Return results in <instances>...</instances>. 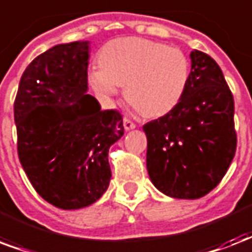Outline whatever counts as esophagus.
<instances>
[{
  "mask_svg": "<svg viewBox=\"0 0 252 252\" xmlns=\"http://www.w3.org/2000/svg\"><path fill=\"white\" fill-rule=\"evenodd\" d=\"M123 126H124V129L126 130H130V129H134V128H136L134 123L130 122L129 119H126V118L123 120Z\"/></svg>",
  "mask_w": 252,
  "mask_h": 252,
  "instance_id": "esophagus-1",
  "label": "esophagus"
}]
</instances>
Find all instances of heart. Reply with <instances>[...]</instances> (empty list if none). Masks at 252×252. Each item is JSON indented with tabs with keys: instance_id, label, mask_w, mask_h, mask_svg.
I'll use <instances>...</instances> for the list:
<instances>
[{
	"instance_id": "heart-1",
	"label": "heart",
	"mask_w": 252,
	"mask_h": 252,
	"mask_svg": "<svg viewBox=\"0 0 252 252\" xmlns=\"http://www.w3.org/2000/svg\"><path fill=\"white\" fill-rule=\"evenodd\" d=\"M100 70L88 75L90 86L103 99L124 87L126 103L147 119H158L176 108L185 95L190 63L185 53L140 36L108 42L99 53Z\"/></svg>"
}]
</instances>
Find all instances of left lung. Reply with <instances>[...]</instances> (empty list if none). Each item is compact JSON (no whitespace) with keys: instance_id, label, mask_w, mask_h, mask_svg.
I'll return each instance as SVG.
<instances>
[{"instance_id":"obj_1","label":"left lung","mask_w":252,"mask_h":252,"mask_svg":"<svg viewBox=\"0 0 252 252\" xmlns=\"http://www.w3.org/2000/svg\"><path fill=\"white\" fill-rule=\"evenodd\" d=\"M189 86L172 112L143 126L147 169L161 193L197 199L214 189L237 149L234 97L223 72L207 54L190 53Z\"/></svg>"}]
</instances>
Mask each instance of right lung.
<instances>
[{
	"instance_id": "add662e5",
	"label": "right lung",
	"mask_w": 252,
	"mask_h": 252,
	"mask_svg": "<svg viewBox=\"0 0 252 252\" xmlns=\"http://www.w3.org/2000/svg\"><path fill=\"white\" fill-rule=\"evenodd\" d=\"M90 42L51 47L32 61L14 101L18 157L32 188L63 210L90 206L108 189L109 147L122 115L88 95Z\"/></svg>"
}]
</instances>
